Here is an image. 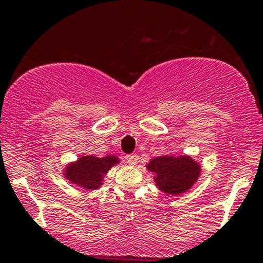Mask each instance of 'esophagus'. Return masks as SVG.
I'll use <instances>...</instances> for the list:
<instances>
[{"instance_id": "obj_1", "label": "esophagus", "mask_w": 263, "mask_h": 263, "mask_svg": "<svg viewBox=\"0 0 263 263\" xmlns=\"http://www.w3.org/2000/svg\"><path fill=\"white\" fill-rule=\"evenodd\" d=\"M139 156L137 155H128V156L126 157V161L128 165H132V166H135V165H137V162H139Z\"/></svg>"}]
</instances>
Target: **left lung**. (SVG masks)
<instances>
[{"mask_svg":"<svg viewBox=\"0 0 263 263\" xmlns=\"http://www.w3.org/2000/svg\"><path fill=\"white\" fill-rule=\"evenodd\" d=\"M154 174V184L166 195L179 197L197 184L201 174L200 164L190 155H162L145 165Z\"/></svg>","mask_w":263,"mask_h":263,"instance_id":"8db88e82","label":"left lung"}]
</instances>
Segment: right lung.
<instances>
[{
  "label": "right lung",
  "mask_w": 263,
  "mask_h": 263,
  "mask_svg": "<svg viewBox=\"0 0 263 263\" xmlns=\"http://www.w3.org/2000/svg\"><path fill=\"white\" fill-rule=\"evenodd\" d=\"M120 162V157L115 155H107L103 157L81 155L76 161L66 162L63 168V176L78 189L93 193L102 187L108 171Z\"/></svg>",
  "instance_id": "add662e5"
}]
</instances>
